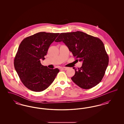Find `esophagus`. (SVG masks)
<instances>
[{
	"instance_id": "esophagus-1",
	"label": "esophagus",
	"mask_w": 124,
	"mask_h": 124,
	"mask_svg": "<svg viewBox=\"0 0 124 124\" xmlns=\"http://www.w3.org/2000/svg\"><path fill=\"white\" fill-rule=\"evenodd\" d=\"M61 69L63 70H67L68 69V68L67 67H61Z\"/></svg>"
}]
</instances>
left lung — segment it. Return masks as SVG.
Here are the masks:
<instances>
[{
    "label": "left lung",
    "instance_id": "obj_1",
    "mask_svg": "<svg viewBox=\"0 0 124 124\" xmlns=\"http://www.w3.org/2000/svg\"><path fill=\"white\" fill-rule=\"evenodd\" d=\"M63 42L77 60L83 61L71 78L80 88H92L104 77L109 62L104 45L100 39L82 31L61 33L55 41Z\"/></svg>",
    "mask_w": 124,
    "mask_h": 124
}]
</instances>
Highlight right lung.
I'll return each instance as SVG.
<instances>
[{
    "mask_svg": "<svg viewBox=\"0 0 124 124\" xmlns=\"http://www.w3.org/2000/svg\"><path fill=\"white\" fill-rule=\"evenodd\" d=\"M59 33L40 32L22 41L14 60L15 69L24 85L32 91L42 92L53 82L59 69L41 65L51 44Z\"/></svg>",
    "mask_w": 124,
    "mask_h": 124,
    "instance_id": "right-lung-1",
    "label": "right lung"
}]
</instances>
